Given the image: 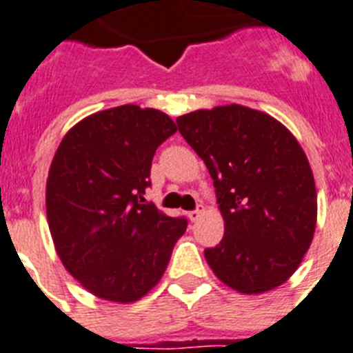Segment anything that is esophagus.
Segmentation results:
<instances>
[{"mask_svg":"<svg viewBox=\"0 0 353 353\" xmlns=\"http://www.w3.org/2000/svg\"><path fill=\"white\" fill-rule=\"evenodd\" d=\"M201 215H203L201 210H192V212L187 213V216H189V221H190V222L199 221V219H201Z\"/></svg>","mask_w":353,"mask_h":353,"instance_id":"esophagus-1","label":"esophagus"}]
</instances>
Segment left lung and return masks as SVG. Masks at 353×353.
I'll return each instance as SVG.
<instances>
[{
    "instance_id": "left-lung-1",
    "label": "left lung",
    "mask_w": 353,
    "mask_h": 353,
    "mask_svg": "<svg viewBox=\"0 0 353 353\" xmlns=\"http://www.w3.org/2000/svg\"><path fill=\"white\" fill-rule=\"evenodd\" d=\"M176 124L205 161L224 216V238L206 248V263L241 294L282 285L316 224L315 180L301 145L276 119L241 105L196 110Z\"/></svg>"
}]
</instances>
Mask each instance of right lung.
<instances>
[{"label": "right lung", "mask_w": 353, "mask_h": 353, "mask_svg": "<svg viewBox=\"0 0 353 353\" xmlns=\"http://www.w3.org/2000/svg\"><path fill=\"white\" fill-rule=\"evenodd\" d=\"M176 132L166 113L122 105L66 132L47 179V219L57 255L90 294L132 303L159 282L185 232L183 216L145 201L154 154Z\"/></svg>", "instance_id": "obj_1"}]
</instances>
